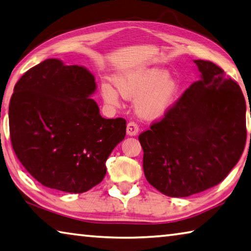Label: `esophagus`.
<instances>
[{"mask_svg":"<svg viewBox=\"0 0 251 251\" xmlns=\"http://www.w3.org/2000/svg\"><path fill=\"white\" fill-rule=\"evenodd\" d=\"M139 132V126L137 125V122L134 121H130L128 125H126V133L131 137H133V135H137Z\"/></svg>","mask_w":251,"mask_h":251,"instance_id":"1","label":"esophagus"}]
</instances>
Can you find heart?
I'll use <instances>...</instances> for the list:
<instances>
[{
	"instance_id": "b5f03b06",
	"label": "heart",
	"mask_w": 251,
	"mask_h": 251,
	"mask_svg": "<svg viewBox=\"0 0 251 251\" xmlns=\"http://www.w3.org/2000/svg\"><path fill=\"white\" fill-rule=\"evenodd\" d=\"M168 77V72L159 68L135 70L117 77L116 85L126 98L140 96L137 101L139 113L144 118L155 119L168 111L177 94V82ZM101 95L110 105L117 107L120 103V95L111 85L103 83Z\"/></svg>"
}]
</instances>
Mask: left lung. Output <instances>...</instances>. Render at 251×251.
I'll use <instances>...</instances> for the list:
<instances>
[{
	"mask_svg": "<svg viewBox=\"0 0 251 251\" xmlns=\"http://www.w3.org/2000/svg\"><path fill=\"white\" fill-rule=\"evenodd\" d=\"M194 63L201 80L139 135L144 175L170 197L216 186L239 161L247 139L246 101L238 83L212 61Z\"/></svg>",
	"mask_w": 251,
	"mask_h": 251,
	"instance_id": "left-lung-1",
	"label": "left lung"
}]
</instances>
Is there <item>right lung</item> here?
<instances>
[{
    "instance_id": "obj_1",
    "label": "right lung",
    "mask_w": 251,
    "mask_h": 251,
    "mask_svg": "<svg viewBox=\"0 0 251 251\" xmlns=\"http://www.w3.org/2000/svg\"><path fill=\"white\" fill-rule=\"evenodd\" d=\"M95 77L86 68L46 59L16 82L8 107L13 150L44 186L89 191L102 181L105 161L126 137L123 118L104 119Z\"/></svg>"
}]
</instances>
